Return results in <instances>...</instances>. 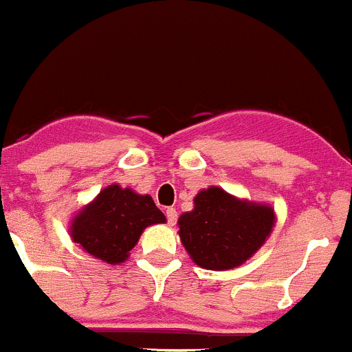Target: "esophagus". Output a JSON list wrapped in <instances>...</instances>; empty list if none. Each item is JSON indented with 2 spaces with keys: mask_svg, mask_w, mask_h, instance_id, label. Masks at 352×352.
<instances>
[{
  "mask_svg": "<svg viewBox=\"0 0 352 352\" xmlns=\"http://www.w3.org/2000/svg\"><path fill=\"white\" fill-rule=\"evenodd\" d=\"M166 216H167V223H169L170 227H173V225L176 223V220H178V212H176V209L174 208H167Z\"/></svg>",
  "mask_w": 352,
  "mask_h": 352,
  "instance_id": "34e87169",
  "label": "esophagus"
}]
</instances>
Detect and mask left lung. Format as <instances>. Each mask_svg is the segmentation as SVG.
Masks as SVG:
<instances>
[{"instance_id":"1","label":"left lung","mask_w":352,"mask_h":352,"mask_svg":"<svg viewBox=\"0 0 352 352\" xmlns=\"http://www.w3.org/2000/svg\"><path fill=\"white\" fill-rule=\"evenodd\" d=\"M276 221L267 204L241 201L218 186L201 190L193 209L179 216V239L202 269L239 267L265 244Z\"/></svg>"}]
</instances>
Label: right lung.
I'll return each instance as SVG.
<instances>
[{
	"instance_id": "add662e5",
	"label": "right lung",
	"mask_w": 352,
	"mask_h": 352,
	"mask_svg": "<svg viewBox=\"0 0 352 352\" xmlns=\"http://www.w3.org/2000/svg\"><path fill=\"white\" fill-rule=\"evenodd\" d=\"M166 216L150 195L109 185L99 192L71 221V239L98 260L118 265L136 246L150 225L164 223Z\"/></svg>"
}]
</instances>
